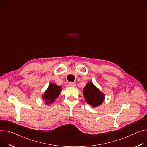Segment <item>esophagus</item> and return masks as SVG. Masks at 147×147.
<instances>
[{
  "label": "esophagus",
  "mask_w": 147,
  "mask_h": 147,
  "mask_svg": "<svg viewBox=\"0 0 147 147\" xmlns=\"http://www.w3.org/2000/svg\"><path fill=\"white\" fill-rule=\"evenodd\" d=\"M69 85L71 87H75L76 86V84L75 82H69Z\"/></svg>",
  "instance_id": "34e87169"
}]
</instances>
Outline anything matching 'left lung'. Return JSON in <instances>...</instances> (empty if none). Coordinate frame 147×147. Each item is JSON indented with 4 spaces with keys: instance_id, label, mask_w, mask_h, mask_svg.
Segmentation results:
<instances>
[{
    "instance_id": "8db88e82",
    "label": "left lung",
    "mask_w": 147,
    "mask_h": 147,
    "mask_svg": "<svg viewBox=\"0 0 147 147\" xmlns=\"http://www.w3.org/2000/svg\"><path fill=\"white\" fill-rule=\"evenodd\" d=\"M83 92L86 103L93 107L100 106L105 100V94L92 82L86 85Z\"/></svg>"
}]
</instances>
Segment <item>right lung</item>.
Here are the masks:
<instances>
[{
	"label": "right lung",
	"mask_w": 147,
	"mask_h": 147,
	"mask_svg": "<svg viewBox=\"0 0 147 147\" xmlns=\"http://www.w3.org/2000/svg\"><path fill=\"white\" fill-rule=\"evenodd\" d=\"M61 90V86H58L55 84L51 83L42 96V99L45 101V103L48 105L54 103L59 96Z\"/></svg>",
	"instance_id": "1"
}]
</instances>
